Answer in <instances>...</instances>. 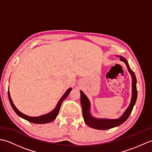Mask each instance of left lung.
Listing matches in <instances>:
<instances>
[{"label": "left lung", "mask_w": 152, "mask_h": 152, "mask_svg": "<svg viewBox=\"0 0 152 152\" xmlns=\"http://www.w3.org/2000/svg\"><path fill=\"white\" fill-rule=\"evenodd\" d=\"M120 57V60L124 61L127 66L129 72L130 73L132 78V97L127 108L125 110L124 114L120 117L117 119H105V118H96L93 117L90 112L91 108V103L89 99L83 93L82 91H80V102L82 107V114L84 119V121L89 127L99 130L109 129L113 127H118L127 120L129 116L133 110V108L136 103L137 99V78L135 74L129 65L127 61L124 57L118 56Z\"/></svg>", "instance_id": "8db88e82"}]
</instances>
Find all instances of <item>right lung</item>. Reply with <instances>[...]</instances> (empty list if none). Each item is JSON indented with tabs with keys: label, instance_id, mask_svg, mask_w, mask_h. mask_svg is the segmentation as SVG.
<instances>
[{
	"label": "right lung",
	"instance_id": "obj_1",
	"mask_svg": "<svg viewBox=\"0 0 152 152\" xmlns=\"http://www.w3.org/2000/svg\"><path fill=\"white\" fill-rule=\"evenodd\" d=\"M71 90H72V88H69L67 90V91L65 92V93H64V94L62 96V97L60 99L59 102H58V103H57V104L56 106V108H55L52 111H51L50 112L48 113V114H46L37 116V117H31V116H28V115L23 114L22 112H21L17 108L15 107V106L14 105V103H13L9 91H8V94L9 101H10V104L12 106V108L14 109L15 112L19 116V117L23 118L24 119H25V120H27L28 121L33 123V124H47V123H50L51 121H52L53 120H54V119L56 118L58 114H59L61 104H62V102L67 97V96L69 95Z\"/></svg>",
	"mask_w": 152,
	"mask_h": 152
}]
</instances>
